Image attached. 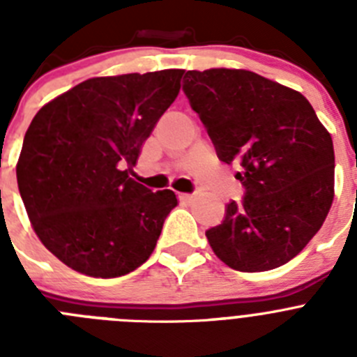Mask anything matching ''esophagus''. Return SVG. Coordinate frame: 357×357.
<instances>
[{"label":"esophagus","instance_id":"esophagus-1","mask_svg":"<svg viewBox=\"0 0 357 357\" xmlns=\"http://www.w3.org/2000/svg\"><path fill=\"white\" fill-rule=\"evenodd\" d=\"M178 198H181L182 202H193V200H195V195H189V193H181V195H178Z\"/></svg>","mask_w":357,"mask_h":357}]
</instances>
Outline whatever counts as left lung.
Wrapping results in <instances>:
<instances>
[{
  "label": "left lung",
  "instance_id": "left-lung-1",
  "mask_svg": "<svg viewBox=\"0 0 357 357\" xmlns=\"http://www.w3.org/2000/svg\"><path fill=\"white\" fill-rule=\"evenodd\" d=\"M184 93L247 193L206 232L218 259L266 272L304 250L334 198L333 137L298 91L247 69L188 71Z\"/></svg>",
  "mask_w": 357,
  "mask_h": 357
}]
</instances>
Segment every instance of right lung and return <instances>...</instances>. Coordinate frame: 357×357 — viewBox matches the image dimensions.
<instances>
[{
  "label": "right lung",
  "mask_w": 357,
  "mask_h": 357,
  "mask_svg": "<svg viewBox=\"0 0 357 357\" xmlns=\"http://www.w3.org/2000/svg\"><path fill=\"white\" fill-rule=\"evenodd\" d=\"M182 75L89 78L31 119L15 166L19 193L37 238L75 272L127 275L155 248L176 195L153 193L130 168L178 96Z\"/></svg>",
  "instance_id": "1"
}]
</instances>
